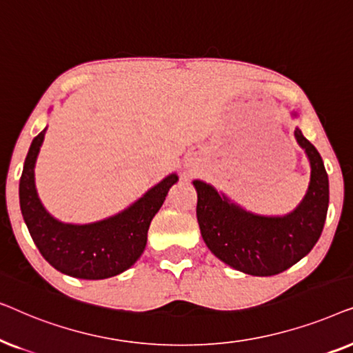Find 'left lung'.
I'll return each mask as SVG.
<instances>
[{
	"instance_id": "1",
	"label": "left lung",
	"mask_w": 353,
	"mask_h": 353,
	"mask_svg": "<svg viewBox=\"0 0 353 353\" xmlns=\"http://www.w3.org/2000/svg\"><path fill=\"white\" fill-rule=\"evenodd\" d=\"M296 115V114H294ZM297 143L305 149L312 173L307 194L284 216L255 215L241 209L214 186L194 180L196 215L201 234L215 257L252 276H273L305 257L325 226L330 183L316 148L296 128Z\"/></svg>"
}]
</instances>
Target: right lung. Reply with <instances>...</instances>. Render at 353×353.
I'll list each match as a JSON object with an SVG mask.
<instances>
[{
    "instance_id": "obj_1",
    "label": "right lung",
    "mask_w": 353,
    "mask_h": 353,
    "mask_svg": "<svg viewBox=\"0 0 353 353\" xmlns=\"http://www.w3.org/2000/svg\"><path fill=\"white\" fill-rule=\"evenodd\" d=\"M46 128L33 138L19 185L22 216L40 254L57 272L80 279H105L128 270L141 257L148 230L161 209L175 173L151 188L146 194L109 219L88 225L62 223L48 214L35 188V162Z\"/></svg>"
}]
</instances>
